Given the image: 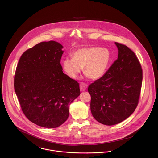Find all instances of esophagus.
<instances>
[{"label": "esophagus", "instance_id": "obj_1", "mask_svg": "<svg viewBox=\"0 0 158 158\" xmlns=\"http://www.w3.org/2000/svg\"><path fill=\"white\" fill-rule=\"evenodd\" d=\"M87 88H88V85L86 83H80V89L81 91H85V90H86Z\"/></svg>", "mask_w": 158, "mask_h": 158}]
</instances>
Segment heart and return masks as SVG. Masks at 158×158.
Instances as JSON below:
<instances>
[{
    "label": "heart",
    "instance_id": "obj_1",
    "mask_svg": "<svg viewBox=\"0 0 158 158\" xmlns=\"http://www.w3.org/2000/svg\"><path fill=\"white\" fill-rule=\"evenodd\" d=\"M72 58H65L63 68L69 77L75 78L84 68V73L91 80L103 76L111 61V53L106 48L85 47L75 51Z\"/></svg>",
    "mask_w": 158,
    "mask_h": 158
}]
</instances>
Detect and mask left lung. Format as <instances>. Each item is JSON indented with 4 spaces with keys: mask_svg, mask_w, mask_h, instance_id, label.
Returning <instances> with one entry per match:
<instances>
[{
    "mask_svg": "<svg viewBox=\"0 0 158 158\" xmlns=\"http://www.w3.org/2000/svg\"><path fill=\"white\" fill-rule=\"evenodd\" d=\"M115 44L118 51L117 60L88 89L93 117L106 125L120 123L133 113L142 82V70L135 53L126 45Z\"/></svg>",
    "mask_w": 158,
    "mask_h": 158,
    "instance_id": "obj_1",
    "label": "left lung"
}]
</instances>
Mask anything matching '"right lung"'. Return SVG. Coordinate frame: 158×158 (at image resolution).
I'll use <instances>...</instances> for the list:
<instances>
[{"mask_svg":"<svg viewBox=\"0 0 158 158\" xmlns=\"http://www.w3.org/2000/svg\"><path fill=\"white\" fill-rule=\"evenodd\" d=\"M60 43H40L18 62L14 87L23 113L35 124L56 128L66 122L70 104L80 94L78 83L63 73Z\"/></svg>","mask_w":158,"mask_h":158,"instance_id":"obj_1","label":"right lung"}]
</instances>
